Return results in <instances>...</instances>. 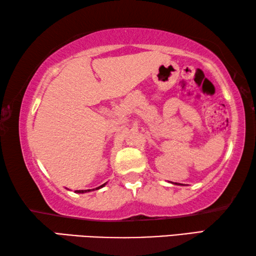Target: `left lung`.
<instances>
[{
    "mask_svg": "<svg viewBox=\"0 0 256 256\" xmlns=\"http://www.w3.org/2000/svg\"><path fill=\"white\" fill-rule=\"evenodd\" d=\"M176 185H180V184H176Z\"/></svg>",
    "mask_w": 256,
    "mask_h": 256,
    "instance_id": "obj_1",
    "label": "left lung"
}]
</instances>
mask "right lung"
<instances>
[{
    "instance_id": "1",
    "label": "right lung",
    "mask_w": 256,
    "mask_h": 256,
    "mask_svg": "<svg viewBox=\"0 0 256 256\" xmlns=\"http://www.w3.org/2000/svg\"><path fill=\"white\" fill-rule=\"evenodd\" d=\"M105 185H106V183L100 185V186H98V188H92V190H76V193H88V192H92V190L102 188H104V186H105Z\"/></svg>"
}]
</instances>
